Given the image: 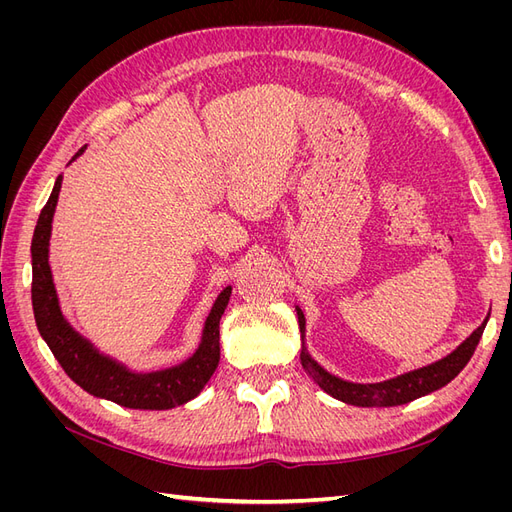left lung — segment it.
I'll use <instances>...</instances> for the list:
<instances>
[{
	"instance_id": "1",
	"label": "left lung",
	"mask_w": 512,
	"mask_h": 512,
	"mask_svg": "<svg viewBox=\"0 0 512 512\" xmlns=\"http://www.w3.org/2000/svg\"><path fill=\"white\" fill-rule=\"evenodd\" d=\"M297 316H299V329H301V339H303V348H301V365L307 371L312 380L320 386L324 393H329L331 397L344 401V404L350 406H361V408H389V406H401L408 404V401H414L423 395H429L433 391L442 389L448 382H451L459 371L468 365L472 359V354L483 337L485 322L463 342L457 346L451 354L444 356V359L431 363L427 367L408 371V374H401L397 378L376 382V384H359V382H348L329 374L327 369L320 367L312 356H309L305 348V316L301 312V307H297Z\"/></svg>"
}]
</instances>
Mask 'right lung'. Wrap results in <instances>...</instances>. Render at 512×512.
I'll return each mask as SVG.
<instances>
[{"label": "right lung", "instance_id": "obj_1", "mask_svg": "<svg viewBox=\"0 0 512 512\" xmlns=\"http://www.w3.org/2000/svg\"><path fill=\"white\" fill-rule=\"evenodd\" d=\"M83 151L85 147L79 149L74 158H79ZM59 190L61 175L40 211L32 239V303L38 331L46 346L51 348L66 374L91 395L134 410H168L188 404L203 391V386L220 363V318L228 305L232 288L226 286L220 297L215 299L205 322L200 346L188 361L168 369L151 371V374L130 371L126 365L113 361L111 356L100 354L85 337L70 327L61 314L49 267V239Z\"/></svg>", "mask_w": 512, "mask_h": 512}]
</instances>
